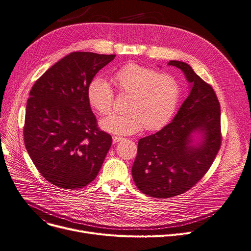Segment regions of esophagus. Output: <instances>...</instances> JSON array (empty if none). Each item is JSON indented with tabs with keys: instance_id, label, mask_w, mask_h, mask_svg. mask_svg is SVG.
<instances>
[{
	"instance_id": "obj_1",
	"label": "esophagus",
	"mask_w": 251,
	"mask_h": 251,
	"mask_svg": "<svg viewBox=\"0 0 251 251\" xmlns=\"http://www.w3.org/2000/svg\"><path fill=\"white\" fill-rule=\"evenodd\" d=\"M122 140H124V138L118 137V136H113V142H114V143H118V142H120V141H122Z\"/></svg>"
}]
</instances>
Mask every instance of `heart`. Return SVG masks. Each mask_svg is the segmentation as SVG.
Segmentation results:
<instances>
[{"instance_id": "b5f03b06", "label": "heart", "mask_w": 251, "mask_h": 251, "mask_svg": "<svg viewBox=\"0 0 251 251\" xmlns=\"http://www.w3.org/2000/svg\"><path fill=\"white\" fill-rule=\"evenodd\" d=\"M113 81L119 93L129 94L128 112L122 115L111 114L100 120V127L105 132L131 135L144 127L154 131L164 127L172 118L180 97L179 85L172 76L137 64H128L114 75ZM87 97L99 114L112 110L114 93L103 78L90 82Z\"/></svg>"}]
</instances>
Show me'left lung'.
<instances>
[{
	"instance_id": "left-lung-1",
	"label": "left lung",
	"mask_w": 251,
	"mask_h": 251,
	"mask_svg": "<svg viewBox=\"0 0 251 251\" xmlns=\"http://www.w3.org/2000/svg\"><path fill=\"white\" fill-rule=\"evenodd\" d=\"M183 72L189 94L172 121L141 138L132 167L136 186L156 198L189 190L210 168L220 148V105L210 85L187 63L167 64Z\"/></svg>"
}]
</instances>
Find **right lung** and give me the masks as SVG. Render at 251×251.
Wrapping results in <instances>:
<instances>
[{"label":"right lung","mask_w":251,"mask_h":251,"mask_svg":"<svg viewBox=\"0 0 251 251\" xmlns=\"http://www.w3.org/2000/svg\"><path fill=\"white\" fill-rule=\"evenodd\" d=\"M115 55L74 52L45 72L26 107V149L45 179L66 189L82 188L98 175L111 147L100 131L87 89Z\"/></svg>","instance_id":"right-lung-1"}]
</instances>
